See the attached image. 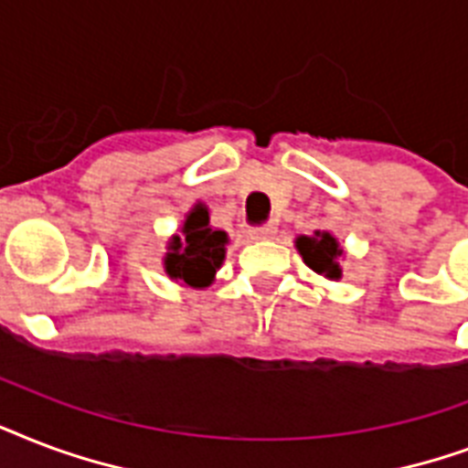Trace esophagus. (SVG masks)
<instances>
[{
    "mask_svg": "<svg viewBox=\"0 0 468 468\" xmlns=\"http://www.w3.org/2000/svg\"><path fill=\"white\" fill-rule=\"evenodd\" d=\"M249 237H251L253 241H266V239H273L275 237V227H273V224H266V227L251 229V234H249Z\"/></svg>",
    "mask_w": 468,
    "mask_h": 468,
    "instance_id": "1",
    "label": "esophagus"
}]
</instances>
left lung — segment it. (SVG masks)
Wrapping results in <instances>:
<instances>
[{"label":"left lung","mask_w":468,"mask_h":468,"mask_svg":"<svg viewBox=\"0 0 468 468\" xmlns=\"http://www.w3.org/2000/svg\"><path fill=\"white\" fill-rule=\"evenodd\" d=\"M295 249L305 261V266L314 271L317 275H324L329 281H339L342 278V266L339 261L346 256L344 249L339 246V239L332 231L317 229L314 234H300L295 237Z\"/></svg>","instance_id":"8db88e82"}]
</instances>
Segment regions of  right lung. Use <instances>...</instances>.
<instances>
[{"label":"right lung","mask_w":468,"mask_h":468,"mask_svg":"<svg viewBox=\"0 0 468 468\" xmlns=\"http://www.w3.org/2000/svg\"><path fill=\"white\" fill-rule=\"evenodd\" d=\"M227 244H229V234L209 224L207 205L195 202L185 212L177 234H173L165 244L163 271L170 281L185 288L205 291L215 283L217 271L227 259Z\"/></svg>","instance_id":"add662e5"}]
</instances>
